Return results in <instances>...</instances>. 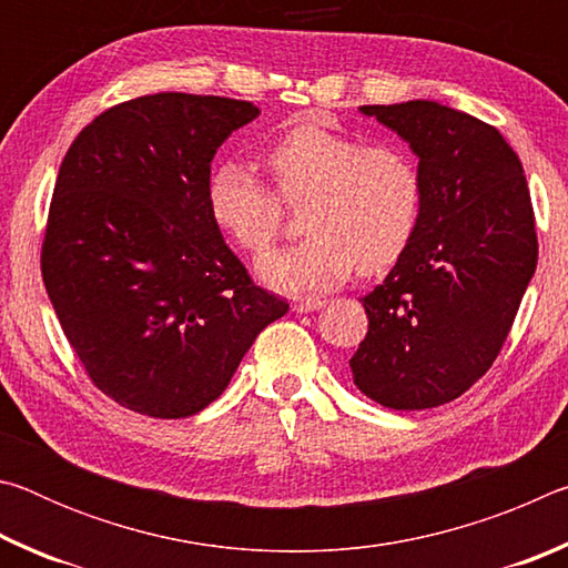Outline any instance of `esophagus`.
I'll use <instances>...</instances> for the list:
<instances>
[{"label": "esophagus", "mask_w": 568, "mask_h": 568, "mask_svg": "<svg viewBox=\"0 0 568 568\" xmlns=\"http://www.w3.org/2000/svg\"><path fill=\"white\" fill-rule=\"evenodd\" d=\"M323 305H325V301H321V297H303V301L293 303V311L295 313H313V311H321Z\"/></svg>", "instance_id": "obj_1"}]
</instances>
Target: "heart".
<instances>
[{"label": "heart", "instance_id": "b5f03b06", "mask_svg": "<svg viewBox=\"0 0 568 568\" xmlns=\"http://www.w3.org/2000/svg\"><path fill=\"white\" fill-rule=\"evenodd\" d=\"M263 162L285 203L307 200L303 243L263 255L257 275L275 291L323 293L361 273H378L406 253L420 217V172L406 150L315 122L295 124L265 150ZM275 192L243 162H223L207 180L210 217L247 253H263L281 233Z\"/></svg>", "mask_w": 568, "mask_h": 568}]
</instances>
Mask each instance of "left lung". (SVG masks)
<instances>
[{
  "label": "left lung",
  "mask_w": 568,
  "mask_h": 568,
  "mask_svg": "<svg viewBox=\"0 0 568 568\" xmlns=\"http://www.w3.org/2000/svg\"><path fill=\"white\" fill-rule=\"evenodd\" d=\"M418 158L416 235L363 301L353 383L393 410L436 408L491 368L536 271L521 160L501 132L430 100L365 104Z\"/></svg>",
  "instance_id": "obj_1"
}]
</instances>
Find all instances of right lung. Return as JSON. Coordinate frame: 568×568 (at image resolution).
<instances>
[{
    "mask_svg": "<svg viewBox=\"0 0 568 568\" xmlns=\"http://www.w3.org/2000/svg\"><path fill=\"white\" fill-rule=\"evenodd\" d=\"M257 114L210 94H145L94 118L62 160L44 287L94 386L134 413L195 416L287 313L207 207L217 148Z\"/></svg>",
    "mask_w": 568,
    "mask_h": 568,
    "instance_id": "1",
    "label": "right lung"
}]
</instances>
